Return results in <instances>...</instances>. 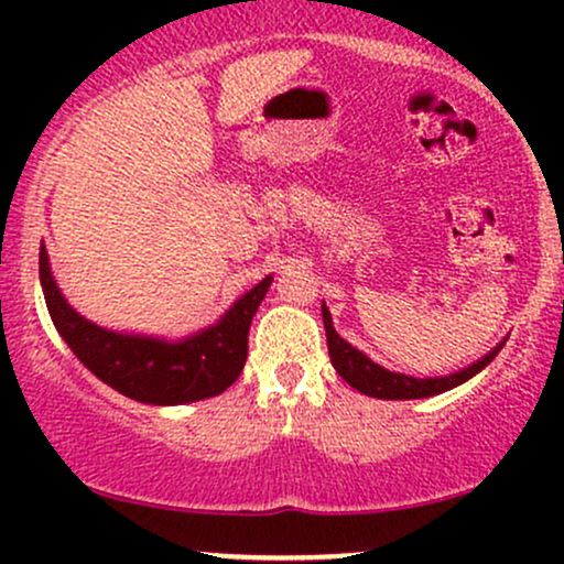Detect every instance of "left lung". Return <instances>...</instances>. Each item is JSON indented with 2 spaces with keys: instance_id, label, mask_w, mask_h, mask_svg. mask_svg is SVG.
Masks as SVG:
<instances>
[{
  "instance_id": "obj_1",
  "label": "left lung",
  "mask_w": 564,
  "mask_h": 564,
  "mask_svg": "<svg viewBox=\"0 0 564 564\" xmlns=\"http://www.w3.org/2000/svg\"><path fill=\"white\" fill-rule=\"evenodd\" d=\"M321 313H323V326H326L328 355H332V366L336 368V373H339V377L345 379L349 387H355L358 392L368 394V398H379V400H422V398H432V394L448 392L453 387L464 384V381L477 377V373H480L498 352H501L503 341H507V339L498 341L488 355H482L480 360H475L471 366L462 368V371H453L448 377L419 379V377H408V373L390 371V368L373 364L368 355H364L358 347H352L347 339H341V336L336 334L326 302L321 304Z\"/></svg>"
}]
</instances>
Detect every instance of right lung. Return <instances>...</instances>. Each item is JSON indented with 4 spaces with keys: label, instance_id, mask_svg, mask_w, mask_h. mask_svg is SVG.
I'll return each instance as SVG.
<instances>
[{
    "label": "right lung",
    "instance_id": "right-lung-1",
    "mask_svg": "<svg viewBox=\"0 0 564 564\" xmlns=\"http://www.w3.org/2000/svg\"><path fill=\"white\" fill-rule=\"evenodd\" d=\"M39 281L57 334L97 379L148 405H183L215 398L241 377L249 349V326L273 275L262 278L215 326L183 336L127 334L102 328L70 307L57 289L47 246L39 249Z\"/></svg>",
    "mask_w": 564,
    "mask_h": 564
}]
</instances>
